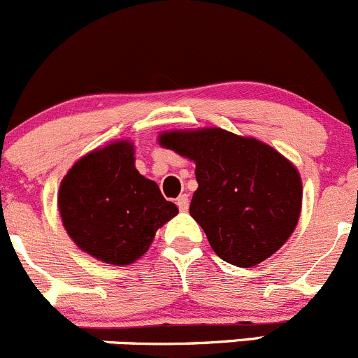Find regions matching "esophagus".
Returning <instances> with one entry per match:
<instances>
[{"mask_svg": "<svg viewBox=\"0 0 358 358\" xmlns=\"http://www.w3.org/2000/svg\"><path fill=\"white\" fill-rule=\"evenodd\" d=\"M176 203H178L180 212H186L187 207H189V198H187V194H179V198L176 200Z\"/></svg>", "mask_w": 358, "mask_h": 358, "instance_id": "34e87169", "label": "esophagus"}]
</instances>
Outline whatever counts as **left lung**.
I'll return each instance as SVG.
<instances>
[{
	"label": "left lung",
	"instance_id": "obj_1",
	"mask_svg": "<svg viewBox=\"0 0 358 358\" xmlns=\"http://www.w3.org/2000/svg\"><path fill=\"white\" fill-rule=\"evenodd\" d=\"M160 144L196 165L189 214L222 261L256 266L294 231L301 178L271 146L222 129L162 134Z\"/></svg>",
	"mask_w": 358,
	"mask_h": 358
}]
</instances>
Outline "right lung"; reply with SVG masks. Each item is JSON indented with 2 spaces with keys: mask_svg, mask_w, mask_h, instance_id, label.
Here are the masks:
<instances>
[{
  "mask_svg": "<svg viewBox=\"0 0 358 358\" xmlns=\"http://www.w3.org/2000/svg\"><path fill=\"white\" fill-rule=\"evenodd\" d=\"M59 210L73 242L108 264L139 259L157 229L178 214L158 184L137 172L127 141L92 151L73 165L60 182Z\"/></svg>",
  "mask_w": 358,
  "mask_h": 358,
  "instance_id": "1",
  "label": "right lung"
}]
</instances>
